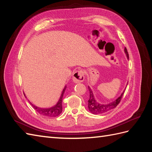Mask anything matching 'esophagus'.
I'll return each mask as SVG.
<instances>
[{
	"label": "esophagus",
	"instance_id": "obj_1",
	"mask_svg": "<svg viewBox=\"0 0 152 152\" xmlns=\"http://www.w3.org/2000/svg\"><path fill=\"white\" fill-rule=\"evenodd\" d=\"M84 80V73L83 70H78L73 74V81L75 83H82Z\"/></svg>",
	"mask_w": 152,
	"mask_h": 152
}]
</instances>
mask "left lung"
<instances>
[{"label": "left lung", "instance_id": "left-lung-1", "mask_svg": "<svg viewBox=\"0 0 152 152\" xmlns=\"http://www.w3.org/2000/svg\"><path fill=\"white\" fill-rule=\"evenodd\" d=\"M124 52L126 55V57L128 59L129 55H128L127 49L126 48H124ZM88 90H89V91H90V98H89V100L88 101V110L91 113L95 114V115L104 113L109 112V111H110L111 110L116 108V106L119 104V103L120 102L122 97H123V95H124V91H125L124 90L123 93L121 94V95L116 100H115V101L108 103V104H100V103H99L95 100L93 94V91H92L91 89L89 86H88Z\"/></svg>", "mask_w": 152, "mask_h": 152}]
</instances>
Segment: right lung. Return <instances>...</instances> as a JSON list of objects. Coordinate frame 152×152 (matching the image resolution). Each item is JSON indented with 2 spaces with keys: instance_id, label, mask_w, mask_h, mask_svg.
<instances>
[{
  "instance_id": "add662e5",
  "label": "right lung",
  "mask_w": 152,
  "mask_h": 152,
  "mask_svg": "<svg viewBox=\"0 0 152 152\" xmlns=\"http://www.w3.org/2000/svg\"><path fill=\"white\" fill-rule=\"evenodd\" d=\"M66 89V86L64 88L63 90H62V94L61 95L60 99H59L58 101L55 106L51 107V108H39V107L33 105L30 102V104L32 105L33 108H34L36 112H37L39 114L42 115L43 116L46 117H54L59 115L62 111V97H63V95L64 94V91Z\"/></svg>"
}]
</instances>
